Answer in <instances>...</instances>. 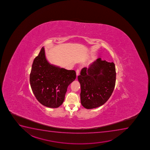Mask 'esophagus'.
I'll use <instances>...</instances> for the list:
<instances>
[{
    "label": "esophagus",
    "mask_w": 150,
    "mask_h": 150,
    "mask_svg": "<svg viewBox=\"0 0 150 150\" xmlns=\"http://www.w3.org/2000/svg\"><path fill=\"white\" fill-rule=\"evenodd\" d=\"M76 75H77V76H78V75H79V73H80L79 69H77V70H76Z\"/></svg>",
    "instance_id": "esophagus-1"
}]
</instances>
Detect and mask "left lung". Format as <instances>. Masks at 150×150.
Segmentation results:
<instances>
[{"label": "left lung", "mask_w": 150, "mask_h": 150, "mask_svg": "<svg viewBox=\"0 0 150 150\" xmlns=\"http://www.w3.org/2000/svg\"><path fill=\"white\" fill-rule=\"evenodd\" d=\"M81 85V104L87 109L104 104L112 93L116 80L115 64L97 59L78 76Z\"/></svg>", "instance_id": "8db88e82"}]
</instances>
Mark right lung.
Here are the masks:
<instances>
[{
    "label": "right lung",
    "mask_w": 150,
    "mask_h": 150,
    "mask_svg": "<svg viewBox=\"0 0 150 150\" xmlns=\"http://www.w3.org/2000/svg\"><path fill=\"white\" fill-rule=\"evenodd\" d=\"M76 77L74 70L50 64L42 47L34 59L30 81L32 91L40 103L48 108H57L62 105L67 87Z\"/></svg>",
    "instance_id": "1"
}]
</instances>
